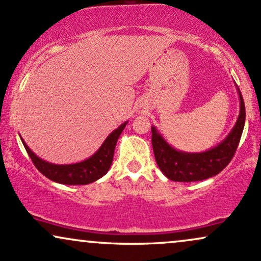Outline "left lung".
<instances>
[{
    "mask_svg": "<svg viewBox=\"0 0 261 261\" xmlns=\"http://www.w3.org/2000/svg\"><path fill=\"white\" fill-rule=\"evenodd\" d=\"M239 97V115L229 134L215 147L203 152H184L167 142L157 127L152 126V147L157 166L173 181H199L217 175L226 168L238 147L245 124V107L242 93Z\"/></svg>",
    "mask_w": 261,
    "mask_h": 261,
    "instance_id": "obj_1",
    "label": "left lung"
}]
</instances>
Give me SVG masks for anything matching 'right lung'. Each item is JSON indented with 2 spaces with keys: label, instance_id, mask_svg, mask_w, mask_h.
<instances>
[{
  "label": "right lung",
  "instance_id": "right-lung-1",
  "mask_svg": "<svg viewBox=\"0 0 261 261\" xmlns=\"http://www.w3.org/2000/svg\"><path fill=\"white\" fill-rule=\"evenodd\" d=\"M126 125L127 121L122 122L120 126L108 135L100 147L91 157H88L85 161L71 164H55L41 160L28 147V145L22 137H20V140H22L23 146H24L25 151L28 152L29 157H31L34 166L37 167V169L41 174L49 178L50 180L65 185H87L100 179L110 169L116 142H118V139L120 137L122 130Z\"/></svg>",
  "mask_w": 261,
  "mask_h": 261
}]
</instances>
